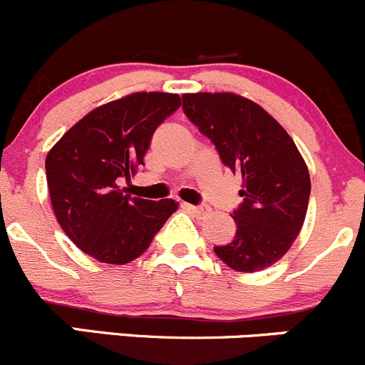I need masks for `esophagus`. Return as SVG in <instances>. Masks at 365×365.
Segmentation results:
<instances>
[{"instance_id":"1","label":"esophagus","mask_w":365,"mask_h":365,"mask_svg":"<svg viewBox=\"0 0 365 365\" xmlns=\"http://www.w3.org/2000/svg\"><path fill=\"white\" fill-rule=\"evenodd\" d=\"M183 208H187L189 212H192L195 215H202V213L208 212V208H206V206H194V205H187V202L183 205Z\"/></svg>"}]
</instances>
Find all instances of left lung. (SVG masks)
Segmentation results:
<instances>
[{
    "instance_id": "obj_1",
    "label": "left lung",
    "mask_w": 365,
    "mask_h": 365,
    "mask_svg": "<svg viewBox=\"0 0 365 365\" xmlns=\"http://www.w3.org/2000/svg\"><path fill=\"white\" fill-rule=\"evenodd\" d=\"M183 112L212 140L224 166L243 178V202L231 217L236 236L215 247L241 273L278 262L301 232L308 212L309 171L289 133L262 106L232 92L183 94Z\"/></svg>"
}]
</instances>
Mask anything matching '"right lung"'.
Here are the masks:
<instances>
[{"instance_id":"right-lung-1","label":"right lung","mask_w":365,"mask_h":365,"mask_svg":"<svg viewBox=\"0 0 365 365\" xmlns=\"http://www.w3.org/2000/svg\"><path fill=\"white\" fill-rule=\"evenodd\" d=\"M170 92H134L98 106L57 141L45 159L57 222L73 243L105 264H128L150 247L178 210L120 189L143 164L157 125L180 108Z\"/></svg>"}]
</instances>
